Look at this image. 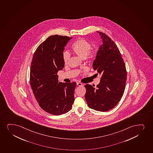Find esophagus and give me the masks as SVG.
Instances as JSON below:
<instances>
[{
    "instance_id": "obj_1",
    "label": "esophagus",
    "mask_w": 153,
    "mask_h": 153,
    "mask_svg": "<svg viewBox=\"0 0 153 153\" xmlns=\"http://www.w3.org/2000/svg\"><path fill=\"white\" fill-rule=\"evenodd\" d=\"M77 85L78 86H79V87H81V86H82L83 85V84L82 83H81V82H77Z\"/></svg>"
}]
</instances>
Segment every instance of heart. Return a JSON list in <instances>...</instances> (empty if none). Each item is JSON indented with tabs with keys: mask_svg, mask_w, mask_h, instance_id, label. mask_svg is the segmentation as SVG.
I'll return each mask as SVG.
<instances>
[{
	"mask_svg": "<svg viewBox=\"0 0 153 153\" xmlns=\"http://www.w3.org/2000/svg\"><path fill=\"white\" fill-rule=\"evenodd\" d=\"M92 45L90 42L85 39L80 38L72 44V49L74 53L82 59L85 58L92 60L96 57V52L95 50H91ZM70 55L67 51L63 53L62 58L64 63H67L70 59Z\"/></svg>",
	"mask_w": 153,
	"mask_h": 153,
	"instance_id": "1",
	"label": "heart"
}]
</instances>
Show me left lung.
Wrapping results in <instances>:
<instances>
[{"mask_svg":"<svg viewBox=\"0 0 153 153\" xmlns=\"http://www.w3.org/2000/svg\"><path fill=\"white\" fill-rule=\"evenodd\" d=\"M99 33L102 44L100 46L93 68L102 74L96 88L86 84L85 98L88 106L98 111L113 109L121 100L124 92L127 72L117 46L108 36Z\"/></svg>","mask_w":153,"mask_h":153,"instance_id":"8db88e82","label":"left lung"}]
</instances>
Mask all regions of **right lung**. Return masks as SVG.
Here are the masks:
<instances>
[{"label":"right lung","mask_w":153,"mask_h":153,"mask_svg":"<svg viewBox=\"0 0 153 153\" xmlns=\"http://www.w3.org/2000/svg\"><path fill=\"white\" fill-rule=\"evenodd\" d=\"M72 37L50 36L38 46L33 56L30 83L39 106L45 111L61 115L72 109L75 82H59L57 73L64 68L63 52Z\"/></svg>","instance_id":"right-lung-1"}]
</instances>
